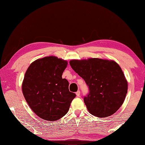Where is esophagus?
<instances>
[{"instance_id":"obj_1","label":"esophagus","mask_w":145,"mask_h":145,"mask_svg":"<svg viewBox=\"0 0 145 145\" xmlns=\"http://www.w3.org/2000/svg\"><path fill=\"white\" fill-rule=\"evenodd\" d=\"M80 94H81V92H80V91H78L76 92V94L77 96H78V97H79Z\"/></svg>"}]
</instances>
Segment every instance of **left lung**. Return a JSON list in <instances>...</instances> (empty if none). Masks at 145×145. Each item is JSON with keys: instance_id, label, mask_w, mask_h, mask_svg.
Instances as JSON below:
<instances>
[{"instance_id": "8db88e82", "label": "left lung", "mask_w": 145, "mask_h": 145, "mask_svg": "<svg viewBox=\"0 0 145 145\" xmlns=\"http://www.w3.org/2000/svg\"><path fill=\"white\" fill-rule=\"evenodd\" d=\"M69 64L89 86V94L84 101L89 113L97 117L115 113L123 104L128 90L120 66L113 60L96 57L72 59Z\"/></svg>"}]
</instances>
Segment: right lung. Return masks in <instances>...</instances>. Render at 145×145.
I'll use <instances>...</instances> for the list:
<instances>
[{"mask_svg":"<svg viewBox=\"0 0 145 145\" xmlns=\"http://www.w3.org/2000/svg\"><path fill=\"white\" fill-rule=\"evenodd\" d=\"M66 60L50 56L32 63L25 74L22 92L29 107L43 120L56 121L68 112L76 97L69 91V82L62 78Z\"/></svg>","mask_w":145,"mask_h":145,"instance_id":"1","label":"right lung"}]
</instances>
